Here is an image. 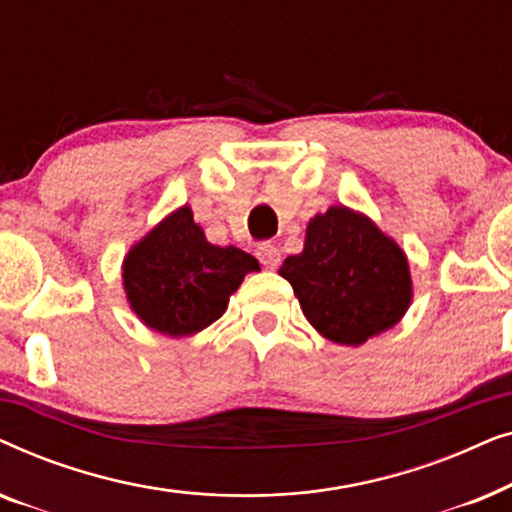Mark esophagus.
Instances as JSON below:
<instances>
[{
  "label": "esophagus",
  "mask_w": 512,
  "mask_h": 512,
  "mask_svg": "<svg viewBox=\"0 0 512 512\" xmlns=\"http://www.w3.org/2000/svg\"><path fill=\"white\" fill-rule=\"evenodd\" d=\"M256 256H258V261L263 263V268H268V270H275L277 265L282 263V254H279V249L275 247V244H270V242L258 244Z\"/></svg>",
  "instance_id": "34e87169"
}]
</instances>
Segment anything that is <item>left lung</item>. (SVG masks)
Segmentation results:
<instances>
[{"label":"left lung","mask_w":512,"mask_h":512,"mask_svg":"<svg viewBox=\"0 0 512 512\" xmlns=\"http://www.w3.org/2000/svg\"><path fill=\"white\" fill-rule=\"evenodd\" d=\"M314 331L359 347L394 328L412 303L405 251L370 216L345 205L314 214L303 251L279 268Z\"/></svg>","instance_id":"8db88e82"}]
</instances>
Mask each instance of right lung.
<instances>
[{"label":"right lung","instance_id":"1","mask_svg":"<svg viewBox=\"0 0 512 512\" xmlns=\"http://www.w3.org/2000/svg\"><path fill=\"white\" fill-rule=\"evenodd\" d=\"M130 310L151 331L186 338L223 317L228 300L261 265L247 251L219 247L181 205L158 221L123 258Z\"/></svg>","mask_w":512,"mask_h":512}]
</instances>
